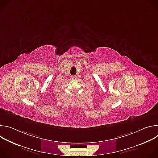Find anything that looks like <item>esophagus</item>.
Wrapping results in <instances>:
<instances>
[{
  "instance_id": "34e87169",
  "label": "esophagus",
  "mask_w": 158,
  "mask_h": 158,
  "mask_svg": "<svg viewBox=\"0 0 158 158\" xmlns=\"http://www.w3.org/2000/svg\"><path fill=\"white\" fill-rule=\"evenodd\" d=\"M71 79H72L73 80H75V79H77V76H73L71 77Z\"/></svg>"
}]
</instances>
